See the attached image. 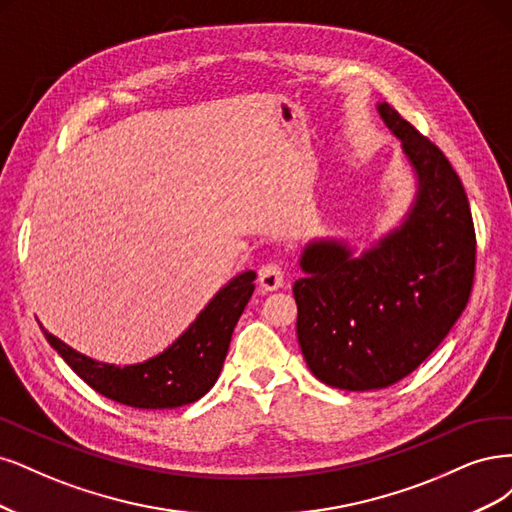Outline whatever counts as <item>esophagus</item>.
Returning a JSON list of instances; mask_svg holds the SVG:
<instances>
[{"label": "esophagus", "mask_w": 512, "mask_h": 512, "mask_svg": "<svg viewBox=\"0 0 512 512\" xmlns=\"http://www.w3.org/2000/svg\"><path fill=\"white\" fill-rule=\"evenodd\" d=\"M283 283H285V272L278 266V263H266V266H261L259 287L263 291H276L283 287Z\"/></svg>", "instance_id": "esophagus-1"}]
</instances>
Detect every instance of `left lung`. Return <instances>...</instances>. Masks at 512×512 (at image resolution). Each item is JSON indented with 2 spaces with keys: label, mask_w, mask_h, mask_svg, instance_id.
Listing matches in <instances>:
<instances>
[{
  "label": "left lung",
  "mask_w": 512,
  "mask_h": 512,
  "mask_svg": "<svg viewBox=\"0 0 512 512\" xmlns=\"http://www.w3.org/2000/svg\"><path fill=\"white\" fill-rule=\"evenodd\" d=\"M376 110L402 142L415 200L361 253L346 240H310L293 285L306 366L344 391L385 389L417 370L464 312L476 263L470 204L449 159L387 102Z\"/></svg>",
  "instance_id": "8db88e82"
}]
</instances>
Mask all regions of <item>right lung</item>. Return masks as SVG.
Listing matches in <instances>:
<instances>
[{
  "label": "right lung",
  "mask_w": 512,
  "mask_h": 512,
  "mask_svg": "<svg viewBox=\"0 0 512 512\" xmlns=\"http://www.w3.org/2000/svg\"><path fill=\"white\" fill-rule=\"evenodd\" d=\"M255 276L253 270L234 276L168 349L140 364H104L40 327L65 364L97 393L131 408H178L197 402L217 383L234 327L255 291Z\"/></svg>",
  "instance_id": "1"
}]
</instances>
